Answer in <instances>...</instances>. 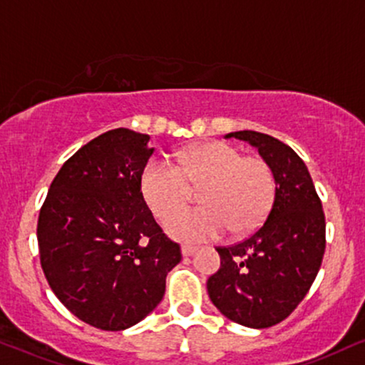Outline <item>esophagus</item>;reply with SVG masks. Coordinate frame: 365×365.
<instances>
[{
  "label": "esophagus",
  "mask_w": 365,
  "mask_h": 365,
  "mask_svg": "<svg viewBox=\"0 0 365 365\" xmlns=\"http://www.w3.org/2000/svg\"><path fill=\"white\" fill-rule=\"evenodd\" d=\"M197 247H192V245H183L182 247V253H183V257H192V255H194L195 252H197Z\"/></svg>",
  "instance_id": "esophagus-1"
}]
</instances>
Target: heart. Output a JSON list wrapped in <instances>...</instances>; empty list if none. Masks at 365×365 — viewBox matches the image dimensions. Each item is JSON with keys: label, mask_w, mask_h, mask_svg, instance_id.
<instances>
[{"label": "heart", "mask_w": 365, "mask_h": 365, "mask_svg": "<svg viewBox=\"0 0 365 365\" xmlns=\"http://www.w3.org/2000/svg\"><path fill=\"white\" fill-rule=\"evenodd\" d=\"M205 185V208L173 217L166 231L187 243L216 240L232 230L245 232L265 219L275 199L274 171L262 158L243 156L226 143H207L180 158L178 165L155 158L140 177L143 197L158 221H166L190 198V185Z\"/></svg>", "instance_id": "heart-1"}]
</instances>
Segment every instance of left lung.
I'll return each instance as SVG.
<instances>
[{"instance_id":"left-lung-1","label":"left lung","mask_w":365,"mask_h":365,"mask_svg":"<svg viewBox=\"0 0 365 365\" xmlns=\"http://www.w3.org/2000/svg\"><path fill=\"white\" fill-rule=\"evenodd\" d=\"M225 138L248 140L274 171L275 199L265 222L231 247H217L221 269L207 292L231 322L269 328L304 299L322 267L327 225L322 200L304 161L269 134L238 130Z\"/></svg>"}]
</instances>
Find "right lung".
<instances>
[{"label": "right lung", "mask_w": 365, "mask_h": 365, "mask_svg": "<svg viewBox=\"0 0 365 365\" xmlns=\"http://www.w3.org/2000/svg\"><path fill=\"white\" fill-rule=\"evenodd\" d=\"M148 143V134L124 127L90 140L52 180L38 214V253L52 292L98 330L120 331L146 318L182 260L140 190L155 151Z\"/></svg>", "instance_id": "right-lung-1"}]
</instances>
